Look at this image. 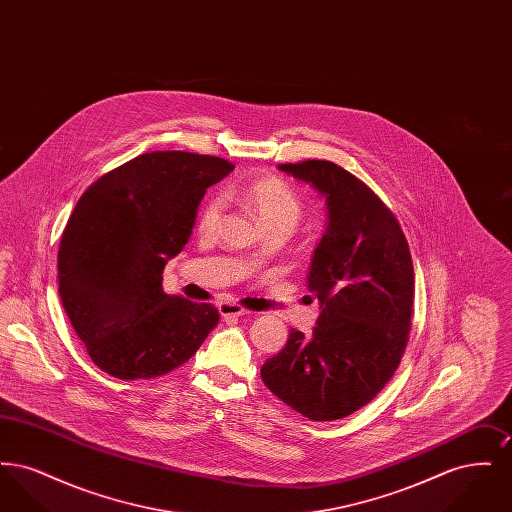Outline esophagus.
Instances as JSON below:
<instances>
[{"label":"esophagus","mask_w":512,"mask_h":512,"mask_svg":"<svg viewBox=\"0 0 512 512\" xmlns=\"http://www.w3.org/2000/svg\"><path fill=\"white\" fill-rule=\"evenodd\" d=\"M219 311L222 317H244V315H249V311L244 309L242 305L230 303V301H222L219 305Z\"/></svg>","instance_id":"obj_1"}]
</instances>
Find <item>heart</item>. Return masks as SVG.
<instances>
[{"label": "heart", "mask_w": 512, "mask_h": 512, "mask_svg": "<svg viewBox=\"0 0 512 512\" xmlns=\"http://www.w3.org/2000/svg\"><path fill=\"white\" fill-rule=\"evenodd\" d=\"M234 195L244 203L261 224L268 228H286L292 232L295 224L303 217V199L290 182L280 176H267L247 182L234 190ZM224 209L222 195H211L199 209L197 224L201 232H213L219 224Z\"/></svg>", "instance_id": "b5f03b06"}]
</instances>
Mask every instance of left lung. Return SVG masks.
Instances as JSON below:
<instances>
[{
  "label": "left lung",
  "instance_id": "left-lung-1",
  "mask_svg": "<svg viewBox=\"0 0 512 512\" xmlns=\"http://www.w3.org/2000/svg\"><path fill=\"white\" fill-rule=\"evenodd\" d=\"M278 169L326 197L328 226L307 278L322 313L313 336L290 332L261 378L309 420H338L370 403L401 363L413 320V259L395 215L363 180L320 159Z\"/></svg>",
  "mask_w": 512,
  "mask_h": 512
}]
</instances>
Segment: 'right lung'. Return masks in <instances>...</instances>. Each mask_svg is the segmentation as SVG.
I'll use <instances>...</instances> for the list:
<instances>
[{
  "instance_id": "right-lung-1",
  "label": "right lung",
  "mask_w": 512,
  "mask_h": 512,
  "mask_svg": "<svg viewBox=\"0 0 512 512\" xmlns=\"http://www.w3.org/2000/svg\"><path fill=\"white\" fill-rule=\"evenodd\" d=\"M234 169L190 151L142 153L80 195L59 253V295L94 365L121 380L184 365L219 324L211 303L163 292L209 186Z\"/></svg>"
}]
</instances>
